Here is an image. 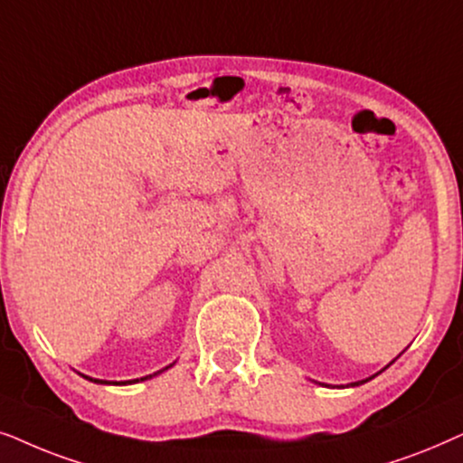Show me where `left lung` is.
Returning <instances> with one entry per match:
<instances>
[{"mask_svg":"<svg viewBox=\"0 0 463 463\" xmlns=\"http://www.w3.org/2000/svg\"><path fill=\"white\" fill-rule=\"evenodd\" d=\"M373 377H377V374H373ZM373 377H371V379H373ZM371 379H364V381H357V383H351V385H354V387H355V385H362V383H366V381H371Z\"/></svg>","mask_w":463,"mask_h":463,"instance_id":"1","label":"left lung"}]
</instances>
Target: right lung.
I'll return each instance as SVG.
<instances>
[{"instance_id": "right-lung-1", "label": "right lung", "mask_w": 463, "mask_h": 463, "mask_svg": "<svg viewBox=\"0 0 463 463\" xmlns=\"http://www.w3.org/2000/svg\"><path fill=\"white\" fill-rule=\"evenodd\" d=\"M171 366H174V364L165 366V368H163V371H158V373H154V374H160V373H165V371H167V368H171ZM154 374H147V377H144V379H133V381H120V383H116V381H114V383H109V381H101V379H90V377H86V379H89V381H95V383H106V385H127V383H137V381H146V379H152V377H154Z\"/></svg>"}]
</instances>
